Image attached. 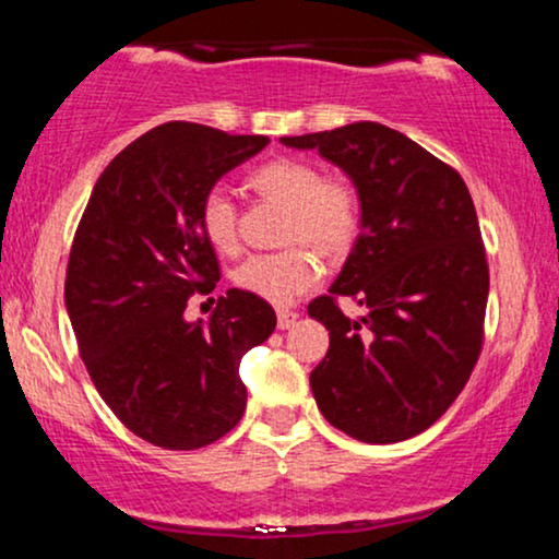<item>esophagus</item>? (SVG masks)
<instances>
[{"instance_id":"34e87169","label":"esophagus","mask_w":559,"mask_h":559,"mask_svg":"<svg viewBox=\"0 0 559 559\" xmlns=\"http://www.w3.org/2000/svg\"><path fill=\"white\" fill-rule=\"evenodd\" d=\"M297 318H299V312H294V310H278V329H281V331L292 329V325L297 323Z\"/></svg>"}]
</instances>
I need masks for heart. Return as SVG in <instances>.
<instances>
[{
  "mask_svg": "<svg viewBox=\"0 0 559 559\" xmlns=\"http://www.w3.org/2000/svg\"><path fill=\"white\" fill-rule=\"evenodd\" d=\"M249 189L284 204V241H307L323 254H342L357 241L362 228V202L352 183L323 178L316 165L297 157H275L249 173ZM199 230L221 254L239 249L234 197L213 186L199 199ZM320 262L307 247L252 254L234 271L241 292L271 305H288L316 286Z\"/></svg>",
  "mask_w": 559,
  "mask_h": 559,
  "instance_id": "heart-1",
  "label": "heart"
}]
</instances>
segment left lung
Masks as SVG:
<instances>
[{
  "instance_id": "8db88e82",
  "label": "left lung",
  "mask_w": 559,
  "mask_h": 559,
  "mask_svg": "<svg viewBox=\"0 0 559 559\" xmlns=\"http://www.w3.org/2000/svg\"><path fill=\"white\" fill-rule=\"evenodd\" d=\"M281 144L318 150L362 202L342 273L307 305L331 338L310 373L318 409L365 444L413 439L457 400L484 346L489 265L471 191L431 152L370 120ZM338 296L369 316L346 319Z\"/></svg>"
}]
</instances>
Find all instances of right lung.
Masks as SVG:
<instances>
[{"label": "right lung", "mask_w": 559, "mask_h": 559, "mask_svg": "<svg viewBox=\"0 0 559 559\" xmlns=\"http://www.w3.org/2000/svg\"><path fill=\"white\" fill-rule=\"evenodd\" d=\"M267 141L181 120L152 128L107 165L75 230L66 307L81 360L118 420L155 447L213 444L247 407L239 362L273 333V307L241 288L207 323L186 307L221 281L199 199Z\"/></svg>", "instance_id": "add662e5"}]
</instances>
